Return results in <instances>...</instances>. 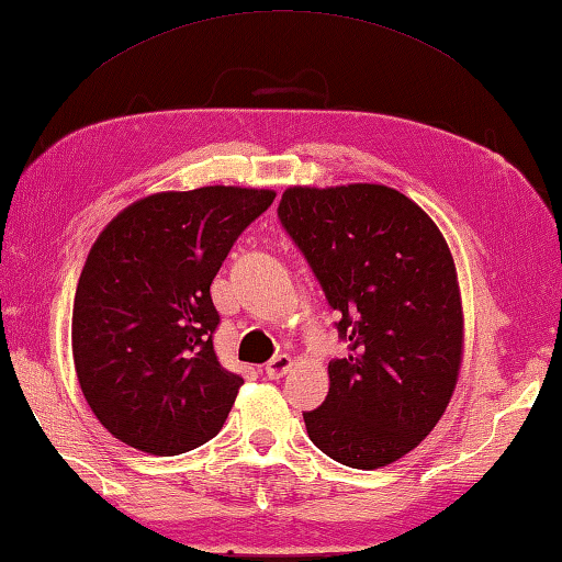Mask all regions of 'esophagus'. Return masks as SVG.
Returning <instances> with one entry per match:
<instances>
[{
    "label": "esophagus",
    "mask_w": 562,
    "mask_h": 562,
    "mask_svg": "<svg viewBox=\"0 0 562 562\" xmlns=\"http://www.w3.org/2000/svg\"><path fill=\"white\" fill-rule=\"evenodd\" d=\"M291 368H293V358L276 356V358H271L269 362H266V375H269L271 380H279V378L286 375Z\"/></svg>",
    "instance_id": "1"
}]
</instances>
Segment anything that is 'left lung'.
Listing matches in <instances>:
<instances>
[{
	"label": "left lung",
	"mask_w": 562,
	"mask_h": 562,
	"mask_svg": "<svg viewBox=\"0 0 562 562\" xmlns=\"http://www.w3.org/2000/svg\"><path fill=\"white\" fill-rule=\"evenodd\" d=\"M279 220L338 311L348 356L303 412L323 454L387 467L425 439L451 400L464 316L451 251L427 212L385 184L289 187Z\"/></svg>",
	"instance_id": "obj_1"
}]
</instances>
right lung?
I'll return each instance as SVG.
<instances>
[{"label":"right lung","instance_id":"right-lung-1","mask_svg":"<svg viewBox=\"0 0 562 562\" xmlns=\"http://www.w3.org/2000/svg\"><path fill=\"white\" fill-rule=\"evenodd\" d=\"M276 192L200 187L127 206L78 279L74 366L98 422L127 447L175 457L222 429L241 387L216 360L210 286Z\"/></svg>","mask_w":562,"mask_h":562}]
</instances>
